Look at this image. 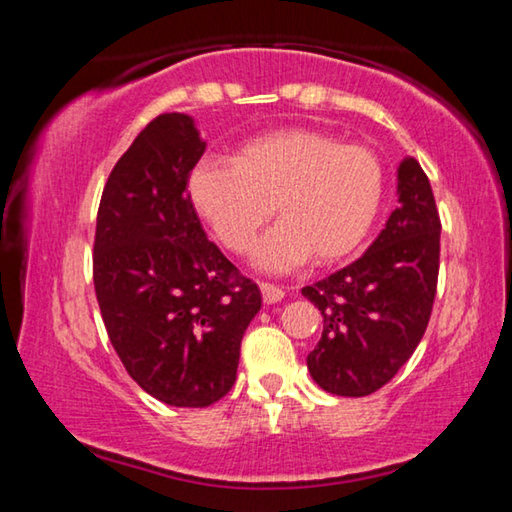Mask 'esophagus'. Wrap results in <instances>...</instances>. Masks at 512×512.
I'll use <instances>...</instances> for the list:
<instances>
[{
  "label": "esophagus",
  "instance_id": "1",
  "mask_svg": "<svg viewBox=\"0 0 512 512\" xmlns=\"http://www.w3.org/2000/svg\"><path fill=\"white\" fill-rule=\"evenodd\" d=\"M259 289H262V298H264L266 305H275V302H280L284 298V291L277 287V284L262 282V284H259Z\"/></svg>",
  "mask_w": 512,
  "mask_h": 512
}]
</instances>
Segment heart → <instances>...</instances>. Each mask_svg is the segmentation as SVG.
<instances>
[{"mask_svg": "<svg viewBox=\"0 0 512 512\" xmlns=\"http://www.w3.org/2000/svg\"><path fill=\"white\" fill-rule=\"evenodd\" d=\"M187 194L196 214L237 255L253 248L273 212L280 216L255 253L266 271H289L309 257L327 266L368 237L384 196V167L363 144L282 128L239 144L230 162H198Z\"/></svg>", "mask_w": 512, "mask_h": 512, "instance_id": "1", "label": "heart"}]
</instances>
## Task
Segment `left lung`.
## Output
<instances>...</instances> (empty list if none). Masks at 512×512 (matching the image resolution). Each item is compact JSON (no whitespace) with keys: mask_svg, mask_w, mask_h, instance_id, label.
I'll use <instances>...</instances> for the list:
<instances>
[{"mask_svg":"<svg viewBox=\"0 0 512 512\" xmlns=\"http://www.w3.org/2000/svg\"><path fill=\"white\" fill-rule=\"evenodd\" d=\"M397 203L357 262L302 289L323 314V334L307 368L332 395L379 391L409 361L429 325L440 219L427 173L415 158L397 167Z\"/></svg>","mask_w":512,"mask_h":512,"instance_id":"8db88e82","label":"left lung"}]
</instances>
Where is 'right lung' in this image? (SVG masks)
<instances>
[{
    "instance_id": "right-lung-1",
    "label": "right lung",
    "mask_w": 512,
    "mask_h": 512,
    "mask_svg": "<svg viewBox=\"0 0 512 512\" xmlns=\"http://www.w3.org/2000/svg\"><path fill=\"white\" fill-rule=\"evenodd\" d=\"M205 153L194 119L155 117L103 187L94 291L103 325L137 384L169 406L203 409L237 379L257 284L207 239L187 194Z\"/></svg>"
}]
</instances>
